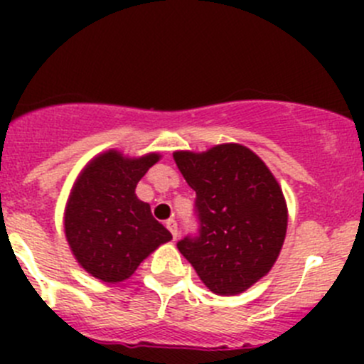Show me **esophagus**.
Here are the masks:
<instances>
[{
	"label": "esophagus",
	"mask_w": 364,
	"mask_h": 364,
	"mask_svg": "<svg viewBox=\"0 0 364 364\" xmlns=\"http://www.w3.org/2000/svg\"><path fill=\"white\" fill-rule=\"evenodd\" d=\"M165 227H167V229L171 230L172 237H174V240H176V237H178V232H179V230H178V222L171 218V220H167V222H165Z\"/></svg>",
	"instance_id": "obj_1"
}]
</instances>
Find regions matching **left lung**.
<instances>
[{"mask_svg":"<svg viewBox=\"0 0 364 364\" xmlns=\"http://www.w3.org/2000/svg\"><path fill=\"white\" fill-rule=\"evenodd\" d=\"M174 161L196 190L199 218V236L178 241V250L215 294L247 291L269 273L284 245L289 215L280 185L241 144L176 151Z\"/></svg>","mask_w":364,"mask_h":364,"instance_id":"left-lung-1","label":"left lung"}]
</instances>
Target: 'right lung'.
I'll use <instances>...</instances> for the list:
<instances>
[{
	"mask_svg": "<svg viewBox=\"0 0 364 364\" xmlns=\"http://www.w3.org/2000/svg\"><path fill=\"white\" fill-rule=\"evenodd\" d=\"M159 153L128 159L116 149L95 156L79 174L65 209V236L77 262L98 280L117 284L172 234L156 222L135 186Z\"/></svg>",
	"mask_w": 364,
	"mask_h": 364,
	"instance_id": "obj_1",
	"label": "right lung"
}]
</instances>
